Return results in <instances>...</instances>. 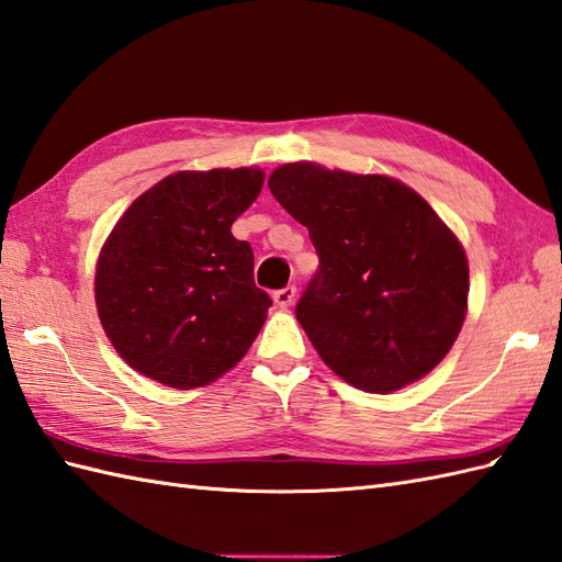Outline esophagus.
Returning a JSON list of instances; mask_svg holds the SVG:
<instances>
[{
  "mask_svg": "<svg viewBox=\"0 0 562 562\" xmlns=\"http://www.w3.org/2000/svg\"><path fill=\"white\" fill-rule=\"evenodd\" d=\"M293 301H295V289H293V285H285V289L273 293V303H277V305L283 307V310L291 307Z\"/></svg>",
  "mask_w": 562,
  "mask_h": 562,
  "instance_id": "obj_1",
  "label": "esophagus"
}]
</instances>
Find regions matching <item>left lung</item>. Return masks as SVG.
I'll use <instances>...</instances> for the list:
<instances>
[{
	"label": "left lung",
	"instance_id": "8db88e82",
	"mask_svg": "<svg viewBox=\"0 0 562 562\" xmlns=\"http://www.w3.org/2000/svg\"><path fill=\"white\" fill-rule=\"evenodd\" d=\"M269 190L310 231L319 271L295 307L344 382L392 394L442 363L469 310V259L452 228L402 180L279 166Z\"/></svg>",
	"mask_w": 562,
	"mask_h": 562
}]
</instances>
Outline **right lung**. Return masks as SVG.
Instances as JSON below:
<instances>
[{"mask_svg": "<svg viewBox=\"0 0 562 562\" xmlns=\"http://www.w3.org/2000/svg\"><path fill=\"white\" fill-rule=\"evenodd\" d=\"M265 170H178L148 187L105 238L95 307L120 358L172 390L218 380L243 360L271 297L255 255L231 226L252 206Z\"/></svg>", "mask_w": 562, "mask_h": 562, "instance_id": "1", "label": "right lung"}]
</instances>
